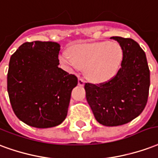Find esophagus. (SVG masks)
I'll return each instance as SVG.
<instances>
[{
  "mask_svg": "<svg viewBox=\"0 0 158 158\" xmlns=\"http://www.w3.org/2000/svg\"><path fill=\"white\" fill-rule=\"evenodd\" d=\"M84 83H85V80H84L82 77H79L78 78V85L80 86H83Z\"/></svg>",
  "mask_w": 158,
  "mask_h": 158,
  "instance_id": "1",
  "label": "esophagus"
}]
</instances>
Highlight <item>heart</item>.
Masks as SVG:
<instances>
[{
	"instance_id": "b5f03b06",
	"label": "heart",
	"mask_w": 158,
	"mask_h": 158,
	"mask_svg": "<svg viewBox=\"0 0 158 158\" xmlns=\"http://www.w3.org/2000/svg\"><path fill=\"white\" fill-rule=\"evenodd\" d=\"M60 55L62 64L74 69L85 70L90 80L97 82L112 77L123 57L121 46L116 42L83 44L72 47Z\"/></svg>"
}]
</instances>
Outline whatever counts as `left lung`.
<instances>
[{"instance_id": "1", "label": "left lung", "mask_w": 158, "mask_h": 158, "mask_svg": "<svg viewBox=\"0 0 158 158\" xmlns=\"http://www.w3.org/2000/svg\"><path fill=\"white\" fill-rule=\"evenodd\" d=\"M121 46V66L111 79L98 84L85 83L86 98L97 121L106 126L127 124L147 105L150 70L144 50L130 38L112 37Z\"/></svg>"}]
</instances>
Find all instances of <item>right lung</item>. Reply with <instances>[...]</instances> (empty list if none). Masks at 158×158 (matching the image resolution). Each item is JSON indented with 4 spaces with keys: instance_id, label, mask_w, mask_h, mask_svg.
<instances>
[{
    "instance_id": "1",
    "label": "right lung",
    "mask_w": 158,
    "mask_h": 158,
    "mask_svg": "<svg viewBox=\"0 0 158 158\" xmlns=\"http://www.w3.org/2000/svg\"><path fill=\"white\" fill-rule=\"evenodd\" d=\"M60 45L55 42H26L11 56L7 92L13 112L36 128L59 125L67 115L75 75L59 68Z\"/></svg>"
}]
</instances>
